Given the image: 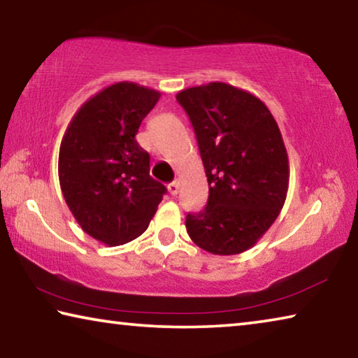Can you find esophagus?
Masks as SVG:
<instances>
[{
	"label": "esophagus",
	"mask_w": 358,
	"mask_h": 358,
	"mask_svg": "<svg viewBox=\"0 0 358 358\" xmlns=\"http://www.w3.org/2000/svg\"><path fill=\"white\" fill-rule=\"evenodd\" d=\"M167 189H169V192L172 194V196H177V194H178V189H180L178 181H173V183L169 185V186H167Z\"/></svg>",
	"instance_id": "obj_1"
}]
</instances>
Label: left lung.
Returning <instances> with one entry per match:
<instances>
[{
	"mask_svg": "<svg viewBox=\"0 0 358 358\" xmlns=\"http://www.w3.org/2000/svg\"><path fill=\"white\" fill-rule=\"evenodd\" d=\"M196 132L208 180L207 207L186 216L199 248L245 252L276 221L287 197L289 157L276 120L252 93L224 82L177 94Z\"/></svg>",
	"mask_w": 358,
	"mask_h": 358,
	"instance_id": "8db88e82",
	"label": "left lung"
}]
</instances>
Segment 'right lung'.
I'll return each instance as SVG.
<instances>
[{
  "label": "right lung",
  "instance_id": "1",
  "mask_svg": "<svg viewBox=\"0 0 358 358\" xmlns=\"http://www.w3.org/2000/svg\"><path fill=\"white\" fill-rule=\"evenodd\" d=\"M161 93L134 82L108 85L72 117L58 156L63 197L85 234L118 246L147 230L166 186L150 177L136 141Z\"/></svg>",
  "mask_w": 358,
  "mask_h": 358
}]
</instances>
